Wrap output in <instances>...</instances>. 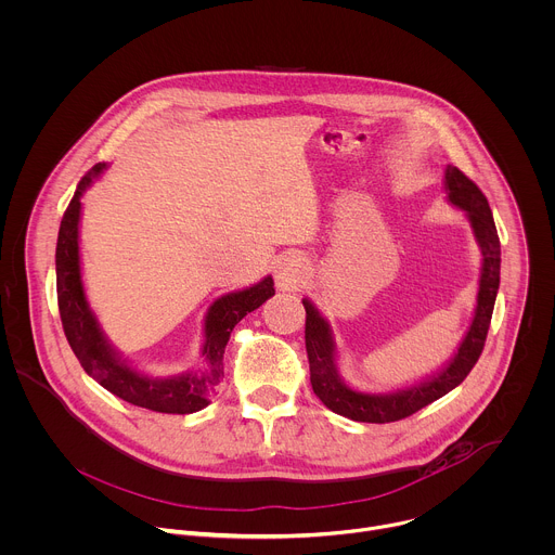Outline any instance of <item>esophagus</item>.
<instances>
[{
  "label": "esophagus",
  "mask_w": 555,
  "mask_h": 555,
  "mask_svg": "<svg viewBox=\"0 0 555 555\" xmlns=\"http://www.w3.org/2000/svg\"><path fill=\"white\" fill-rule=\"evenodd\" d=\"M307 279V263L300 257H285L276 266V285L285 292H296Z\"/></svg>",
  "instance_id": "esophagus-1"
}]
</instances>
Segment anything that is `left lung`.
I'll return each mask as SVG.
<instances>
[{"mask_svg":"<svg viewBox=\"0 0 555 555\" xmlns=\"http://www.w3.org/2000/svg\"><path fill=\"white\" fill-rule=\"evenodd\" d=\"M446 188H448L450 201L469 214L472 227L482 246L485 261H482V276H480V292H478L474 324L467 337L463 339L459 354L450 361V365L443 372L402 391L363 393V391L350 389L339 378L335 367L337 352H335L331 328L320 318L315 307L309 300H302L307 311L305 346L309 357L311 387H313V393L322 400V404L337 415H344L354 422H365V424H389V422L411 417L413 413L422 411L424 406L433 404L435 400L443 398L454 387H459L469 376V372L474 370V365L478 363L485 350V341L489 335L493 307L500 289V268H502L500 235H498V227H495L493 211L489 207L487 196L463 170H459L456 166H450L446 175Z\"/></svg>","mask_w":555,"mask_h":555,"instance_id":"left-lung-1","label":"left lung"}]
</instances>
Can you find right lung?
Listing matches in <instances>:
<instances>
[{
  "mask_svg": "<svg viewBox=\"0 0 555 555\" xmlns=\"http://www.w3.org/2000/svg\"><path fill=\"white\" fill-rule=\"evenodd\" d=\"M103 168L105 164H96L81 177L60 222L55 246V287L64 335L83 372L120 400L166 415L196 413L209 404L218 391L220 380L224 378L222 357L233 326L246 313L259 309L270 296H274V281L268 276L244 292L218 298L209 307L203 346L205 365L201 370L170 378H149L133 372L122 361H118V357L105 344L96 320L86 305L79 279V196Z\"/></svg>",
  "mask_w": 555,
  "mask_h": 555,
  "instance_id": "1",
  "label": "right lung"
}]
</instances>
